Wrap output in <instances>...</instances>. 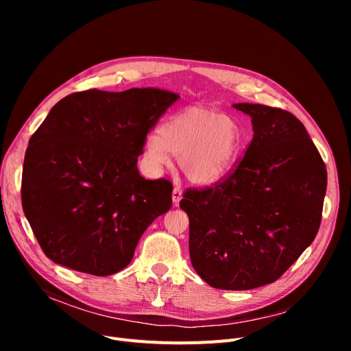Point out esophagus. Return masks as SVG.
Listing matches in <instances>:
<instances>
[{"instance_id":"1","label":"esophagus","mask_w":351,"mask_h":351,"mask_svg":"<svg viewBox=\"0 0 351 351\" xmlns=\"http://www.w3.org/2000/svg\"><path fill=\"white\" fill-rule=\"evenodd\" d=\"M180 199H182V189H180L179 185H176V186L173 188V191H172V202H173L175 206L179 205Z\"/></svg>"}]
</instances>
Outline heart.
Segmentation results:
<instances>
[{"instance_id":"obj_1","label":"heart","mask_w":351,"mask_h":351,"mask_svg":"<svg viewBox=\"0 0 351 351\" xmlns=\"http://www.w3.org/2000/svg\"><path fill=\"white\" fill-rule=\"evenodd\" d=\"M242 146V131L229 115L205 106H189L166 119L159 132L147 135L145 156L159 171L178 156L179 168L189 182L209 186L222 179Z\"/></svg>"}]
</instances>
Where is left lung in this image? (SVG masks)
I'll return each mask as SVG.
<instances>
[{
  "mask_svg": "<svg viewBox=\"0 0 351 351\" xmlns=\"http://www.w3.org/2000/svg\"><path fill=\"white\" fill-rule=\"evenodd\" d=\"M252 118L253 139L234 172L189 189V253L209 286L249 290L278 280L317 234L326 165L304 125L287 110L233 104Z\"/></svg>",
  "mask_w": 351,
  "mask_h": 351,
  "instance_id": "1",
  "label": "left lung"
}]
</instances>
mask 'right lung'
<instances>
[{"instance_id": "right-lung-1", "label": "right lung", "mask_w": 351, "mask_h": 351, "mask_svg": "<svg viewBox=\"0 0 351 351\" xmlns=\"http://www.w3.org/2000/svg\"><path fill=\"white\" fill-rule=\"evenodd\" d=\"M178 98L159 88L89 89L52 106L28 142L21 199L53 263L94 276L131 263L143 232L172 206V183L145 179L136 163Z\"/></svg>"}]
</instances>
